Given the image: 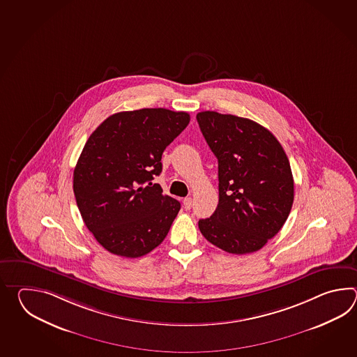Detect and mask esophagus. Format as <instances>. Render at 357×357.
<instances>
[{
    "label": "esophagus",
    "mask_w": 357,
    "mask_h": 357,
    "mask_svg": "<svg viewBox=\"0 0 357 357\" xmlns=\"http://www.w3.org/2000/svg\"><path fill=\"white\" fill-rule=\"evenodd\" d=\"M182 203H183V208H185V209H190L191 205H192V199H191V197H185V199L182 200Z\"/></svg>",
    "instance_id": "1"
}]
</instances>
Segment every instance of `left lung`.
<instances>
[{"mask_svg":"<svg viewBox=\"0 0 357 357\" xmlns=\"http://www.w3.org/2000/svg\"><path fill=\"white\" fill-rule=\"evenodd\" d=\"M218 160L220 200L199 229L229 254L258 251L280 232L294 203L289 158L273 134L252 120L204 111L197 114Z\"/></svg>","mask_w":357,"mask_h":357,"instance_id":"8db88e82","label":"left lung"}]
</instances>
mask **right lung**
<instances>
[{"label": "right lung", "instance_id": "1", "mask_svg": "<svg viewBox=\"0 0 357 357\" xmlns=\"http://www.w3.org/2000/svg\"><path fill=\"white\" fill-rule=\"evenodd\" d=\"M189 122L188 112L143 108L112 114L91 132L73 186L85 226L107 251L139 258L167 236L181 205L152 180Z\"/></svg>", "mask_w": 357, "mask_h": 357}]
</instances>
